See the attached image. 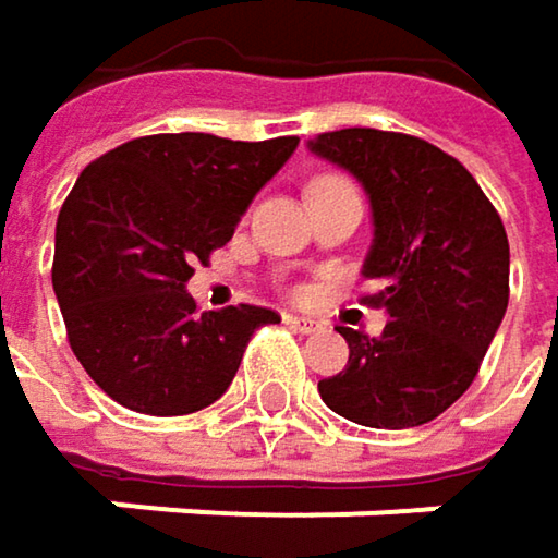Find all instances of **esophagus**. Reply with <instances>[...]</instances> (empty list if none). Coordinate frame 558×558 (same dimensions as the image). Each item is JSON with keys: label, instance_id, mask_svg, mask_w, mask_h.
I'll return each mask as SVG.
<instances>
[{"label": "esophagus", "instance_id": "obj_1", "mask_svg": "<svg viewBox=\"0 0 558 558\" xmlns=\"http://www.w3.org/2000/svg\"><path fill=\"white\" fill-rule=\"evenodd\" d=\"M283 323L290 329H296V332H316L319 329V319H313V316H293V313H287Z\"/></svg>", "mask_w": 558, "mask_h": 558}]
</instances>
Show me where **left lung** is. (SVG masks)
<instances>
[{"label":"left lung","mask_w":558,"mask_h":558,"mask_svg":"<svg viewBox=\"0 0 558 558\" xmlns=\"http://www.w3.org/2000/svg\"><path fill=\"white\" fill-rule=\"evenodd\" d=\"M306 148L352 173L368 196L372 248L362 278L378 283L372 303L388 313L375 339L336 326L349 365L319 381V397L359 426L429 423L475 381L507 313L501 216L469 170L423 138L342 129Z\"/></svg>","instance_id":"1"}]
</instances>
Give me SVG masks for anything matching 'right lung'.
<instances>
[{"label":"right lung","instance_id":"add662e5","mask_svg":"<svg viewBox=\"0 0 558 558\" xmlns=\"http://www.w3.org/2000/svg\"><path fill=\"white\" fill-rule=\"evenodd\" d=\"M300 138L148 135L93 161L60 206L54 293L86 375L116 403L180 416L219 400L265 306L199 313L193 265L226 245Z\"/></svg>","mask_w":558,"mask_h":558}]
</instances>
